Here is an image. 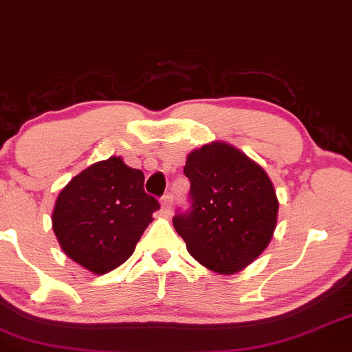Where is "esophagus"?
<instances>
[{"mask_svg":"<svg viewBox=\"0 0 352 352\" xmlns=\"http://www.w3.org/2000/svg\"><path fill=\"white\" fill-rule=\"evenodd\" d=\"M172 201H173L172 193H165V195L162 197V213L164 215H168V213H170Z\"/></svg>","mask_w":352,"mask_h":352,"instance_id":"esophagus-1","label":"esophagus"}]
</instances>
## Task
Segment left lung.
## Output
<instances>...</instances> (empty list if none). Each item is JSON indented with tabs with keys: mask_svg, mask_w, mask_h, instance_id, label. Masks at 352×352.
Returning a JSON list of instances; mask_svg holds the SVG:
<instances>
[{
	"mask_svg": "<svg viewBox=\"0 0 352 352\" xmlns=\"http://www.w3.org/2000/svg\"><path fill=\"white\" fill-rule=\"evenodd\" d=\"M184 173L190 180V207L177 210V233L208 270L240 272L260 256L276 227L272 180L243 152L221 142L190 153Z\"/></svg>",
	"mask_w": 352,
	"mask_h": 352,
	"instance_id": "left-lung-1",
	"label": "left lung"
}]
</instances>
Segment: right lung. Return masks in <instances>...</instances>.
<instances>
[{"mask_svg":"<svg viewBox=\"0 0 352 352\" xmlns=\"http://www.w3.org/2000/svg\"><path fill=\"white\" fill-rule=\"evenodd\" d=\"M144 180L142 172L119 157L76 175L60 190L52 212V230L64 253L96 274L122 265L160 208L145 193Z\"/></svg>","mask_w":352,"mask_h":352,"instance_id":"add662e5","label":"right lung"}]
</instances>
